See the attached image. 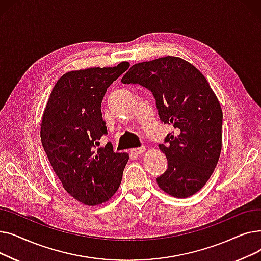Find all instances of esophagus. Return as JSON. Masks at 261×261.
<instances>
[{
  "label": "esophagus",
  "mask_w": 261,
  "mask_h": 261,
  "mask_svg": "<svg viewBox=\"0 0 261 261\" xmlns=\"http://www.w3.org/2000/svg\"><path fill=\"white\" fill-rule=\"evenodd\" d=\"M144 151H145V147L142 146V147H139V148L131 149V150H130V153L133 154V155H140V154L144 153Z\"/></svg>",
  "instance_id": "34e87169"
}]
</instances>
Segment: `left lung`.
<instances>
[{"instance_id":"obj_1","label":"left lung","mask_w":261,"mask_h":261,"mask_svg":"<svg viewBox=\"0 0 261 261\" xmlns=\"http://www.w3.org/2000/svg\"><path fill=\"white\" fill-rule=\"evenodd\" d=\"M121 82L151 92L160 119L175 129L159 146L168 161L159 186L176 198L198 193L222 147V110L206 78L189 62L167 56L134 64Z\"/></svg>"}]
</instances>
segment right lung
Returning <instances> with one entry per match:
<instances>
[{"label":"right lung","instance_id":"1","mask_svg":"<svg viewBox=\"0 0 261 261\" xmlns=\"http://www.w3.org/2000/svg\"><path fill=\"white\" fill-rule=\"evenodd\" d=\"M128 68L91 67L64 74L55 85L41 122V142L64 189L94 206L116 193L129 160L112 145L98 147L108 134L101 114L107 89Z\"/></svg>","mask_w":261,"mask_h":261}]
</instances>
